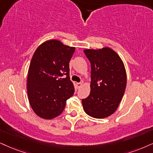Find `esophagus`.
<instances>
[{
    "label": "esophagus",
    "mask_w": 153,
    "mask_h": 153,
    "mask_svg": "<svg viewBox=\"0 0 153 153\" xmlns=\"http://www.w3.org/2000/svg\"><path fill=\"white\" fill-rule=\"evenodd\" d=\"M76 86H77V87H78V88H80L81 86H82V82H80V83H77V84H76Z\"/></svg>",
    "instance_id": "1"
}]
</instances>
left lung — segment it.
I'll use <instances>...</instances> for the list:
<instances>
[{
	"mask_svg": "<svg viewBox=\"0 0 153 153\" xmlns=\"http://www.w3.org/2000/svg\"><path fill=\"white\" fill-rule=\"evenodd\" d=\"M91 63V92L82 102L95 118L110 116L118 108L126 87V71L118 54L109 48L84 50Z\"/></svg>",
	"mask_w": 153,
	"mask_h": 153,
	"instance_id": "obj_1",
	"label": "left lung"
}]
</instances>
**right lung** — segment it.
<instances>
[{
	"label": "right lung",
	"instance_id": "1",
	"mask_svg": "<svg viewBox=\"0 0 153 153\" xmlns=\"http://www.w3.org/2000/svg\"><path fill=\"white\" fill-rule=\"evenodd\" d=\"M74 51L75 48L56 39L43 42L35 50L28 69L27 90L30 104L40 118L50 120L59 116L74 93L69 77Z\"/></svg>",
	"mask_w": 153,
	"mask_h": 153
}]
</instances>
